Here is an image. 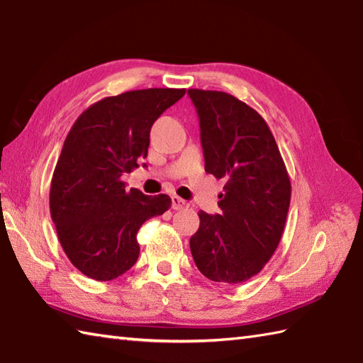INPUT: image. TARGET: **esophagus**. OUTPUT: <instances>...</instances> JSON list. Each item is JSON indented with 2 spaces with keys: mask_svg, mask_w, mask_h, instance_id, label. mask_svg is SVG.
<instances>
[{
  "mask_svg": "<svg viewBox=\"0 0 363 363\" xmlns=\"http://www.w3.org/2000/svg\"><path fill=\"white\" fill-rule=\"evenodd\" d=\"M172 207L174 211H182V209H187L189 203L184 201V199L179 198V196H173L172 198Z\"/></svg>",
  "mask_w": 363,
  "mask_h": 363,
  "instance_id": "34e87169",
  "label": "esophagus"
}]
</instances>
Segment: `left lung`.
I'll use <instances>...</instances> for the list:
<instances>
[{
  "instance_id": "left-lung-1",
  "label": "left lung",
  "mask_w": 363,
  "mask_h": 363,
  "mask_svg": "<svg viewBox=\"0 0 363 363\" xmlns=\"http://www.w3.org/2000/svg\"><path fill=\"white\" fill-rule=\"evenodd\" d=\"M196 107L204 168L226 179L221 213L199 211L190 238L195 264L207 279L240 284L256 276L273 256L290 206L287 168L265 120L235 96L190 89Z\"/></svg>"
}]
</instances>
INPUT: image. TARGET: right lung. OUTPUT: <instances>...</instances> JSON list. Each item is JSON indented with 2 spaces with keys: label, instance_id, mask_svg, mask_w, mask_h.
<instances>
[{
  "label": "right lung",
  "instance_id": "right-lung-1",
  "mask_svg": "<svg viewBox=\"0 0 363 363\" xmlns=\"http://www.w3.org/2000/svg\"><path fill=\"white\" fill-rule=\"evenodd\" d=\"M184 94L145 89L107 96L68 133L51 179L50 211L67 257L90 279L126 273L140 252L138 229L172 206L168 195L126 190L121 176L148 156L152 123Z\"/></svg>",
  "mask_w": 363,
  "mask_h": 363
}]
</instances>
